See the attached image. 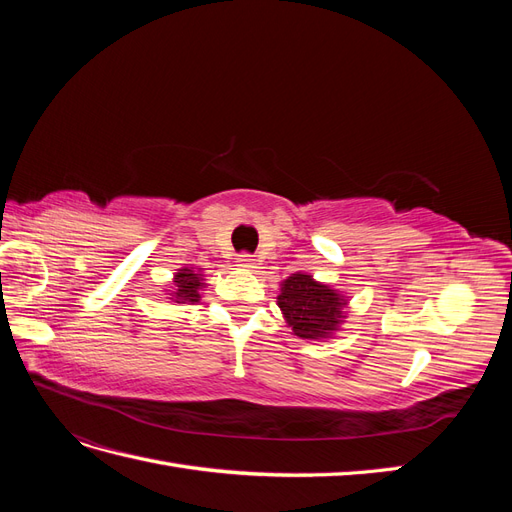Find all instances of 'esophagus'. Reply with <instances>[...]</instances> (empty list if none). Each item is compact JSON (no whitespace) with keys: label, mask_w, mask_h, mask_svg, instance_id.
Returning <instances> with one entry per match:
<instances>
[{"label":"esophagus","mask_w":512,"mask_h":512,"mask_svg":"<svg viewBox=\"0 0 512 512\" xmlns=\"http://www.w3.org/2000/svg\"><path fill=\"white\" fill-rule=\"evenodd\" d=\"M237 267H241V269H252V267H254V256H252V254H239Z\"/></svg>","instance_id":"obj_1"}]
</instances>
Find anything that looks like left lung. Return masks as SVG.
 <instances>
[{
  "instance_id": "obj_1",
  "label": "left lung",
  "mask_w": 512,
  "mask_h": 512,
  "mask_svg": "<svg viewBox=\"0 0 512 512\" xmlns=\"http://www.w3.org/2000/svg\"><path fill=\"white\" fill-rule=\"evenodd\" d=\"M280 286L277 307L282 309L288 327H292V335L320 342L333 337L344 324V309L350 301L346 294L301 271L292 273Z\"/></svg>"
}]
</instances>
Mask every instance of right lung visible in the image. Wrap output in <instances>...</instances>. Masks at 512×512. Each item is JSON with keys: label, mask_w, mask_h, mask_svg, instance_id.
<instances>
[{"label": "right lung", "mask_w": 512, "mask_h": 512, "mask_svg": "<svg viewBox=\"0 0 512 512\" xmlns=\"http://www.w3.org/2000/svg\"><path fill=\"white\" fill-rule=\"evenodd\" d=\"M205 284V275L200 269L194 267H183L177 269L175 277H173V286L168 288L166 294H170V301L175 303H198L200 301V290H203Z\"/></svg>", "instance_id": "add662e5"}]
</instances>
